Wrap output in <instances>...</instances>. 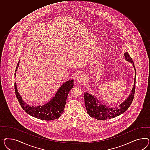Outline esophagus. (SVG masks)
Here are the masks:
<instances>
[{
	"label": "esophagus",
	"mask_w": 150,
	"mask_h": 150,
	"mask_svg": "<svg viewBox=\"0 0 150 150\" xmlns=\"http://www.w3.org/2000/svg\"><path fill=\"white\" fill-rule=\"evenodd\" d=\"M85 76L83 75V74H80L78 77H77V82L79 83H81L82 82L85 80Z\"/></svg>",
	"instance_id": "esophagus-1"
}]
</instances>
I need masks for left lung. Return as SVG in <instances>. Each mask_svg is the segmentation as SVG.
<instances>
[{
    "instance_id": "obj_1",
    "label": "left lung",
    "mask_w": 150,
    "mask_h": 150,
    "mask_svg": "<svg viewBox=\"0 0 150 150\" xmlns=\"http://www.w3.org/2000/svg\"><path fill=\"white\" fill-rule=\"evenodd\" d=\"M126 61H128L133 64L135 71V77L133 87L129 93L128 98L120 105L117 106H110L104 104L99 100L94 95H92L87 92L84 93L85 104L87 113L91 117L95 118L99 120H108L117 117L126 112L131 105L135 93V80H136V69L133 61L130 57L127 52L124 53Z\"/></svg>"
}]
</instances>
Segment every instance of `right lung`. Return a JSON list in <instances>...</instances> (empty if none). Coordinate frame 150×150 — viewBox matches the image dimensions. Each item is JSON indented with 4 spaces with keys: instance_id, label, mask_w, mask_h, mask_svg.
<instances>
[{
    "instance_id": "right-lung-1",
    "label": "right lung",
    "mask_w": 150,
    "mask_h": 150,
    "mask_svg": "<svg viewBox=\"0 0 150 150\" xmlns=\"http://www.w3.org/2000/svg\"><path fill=\"white\" fill-rule=\"evenodd\" d=\"M20 61L17 65L15 77L18 68ZM74 86V80H69L62 84L54 97L44 105H30L24 102L17 91L16 83L15 82V91L17 98L24 111L34 117L45 121H51L58 118L64 110V107L69 92Z\"/></svg>"
}]
</instances>
